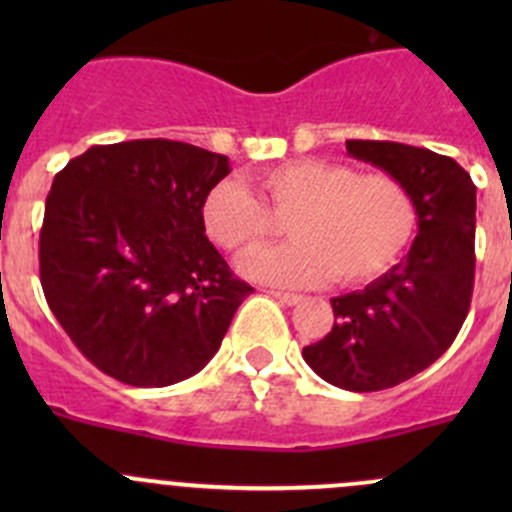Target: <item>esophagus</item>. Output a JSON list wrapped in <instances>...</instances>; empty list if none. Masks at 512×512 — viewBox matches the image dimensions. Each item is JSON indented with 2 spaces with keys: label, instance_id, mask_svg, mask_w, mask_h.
Listing matches in <instances>:
<instances>
[{
  "label": "esophagus",
  "instance_id": "1",
  "mask_svg": "<svg viewBox=\"0 0 512 512\" xmlns=\"http://www.w3.org/2000/svg\"><path fill=\"white\" fill-rule=\"evenodd\" d=\"M267 294H272V297H275L277 302L287 304V307H294V304H299V302H302V297H299V294H289V292H275V289H272V292H267Z\"/></svg>",
  "mask_w": 512,
  "mask_h": 512
}]
</instances>
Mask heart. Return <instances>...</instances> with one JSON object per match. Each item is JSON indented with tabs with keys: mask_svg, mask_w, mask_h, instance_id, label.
<instances>
[{
	"mask_svg": "<svg viewBox=\"0 0 512 512\" xmlns=\"http://www.w3.org/2000/svg\"><path fill=\"white\" fill-rule=\"evenodd\" d=\"M252 193L237 180L215 183L200 205L205 235L227 252H250L287 220L292 242L260 250L242 272L280 287H309L337 277L364 285L399 262L416 232L409 188L384 170L299 158L260 170Z\"/></svg>",
	"mask_w": 512,
	"mask_h": 512,
	"instance_id": "1",
	"label": "heart"
}]
</instances>
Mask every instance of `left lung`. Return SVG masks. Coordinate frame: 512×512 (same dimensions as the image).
Listing matches in <instances>:
<instances>
[{"mask_svg": "<svg viewBox=\"0 0 512 512\" xmlns=\"http://www.w3.org/2000/svg\"><path fill=\"white\" fill-rule=\"evenodd\" d=\"M347 151L409 188L418 235L384 277L332 299V332L302 356L339 389L381 391L431 366L466 322L476 277V185L456 160L428 148L347 141Z\"/></svg>", "mask_w": 512, "mask_h": 512, "instance_id": "8db88e82", "label": "left lung"}]
</instances>
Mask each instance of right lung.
Masks as SVG:
<instances>
[{
	"instance_id": "1",
	"label": "right lung",
	"mask_w": 512,
	"mask_h": 512,
	"mask_svg": "<svg viewBox=\"0 0 512 512\" xmlns=\"http://www.w3.org/2000/svg\"><path fill=\"white\" fill-rule=\"evenodd\" d=\"M227 156L168 138L91 146L46 195L39 277L81 354L128 386H170L220 349L250 292L205 237Z\"/></svg>"
}]
</instances>
